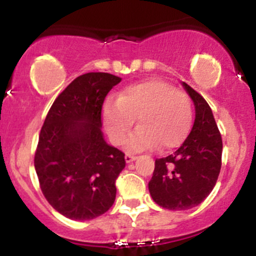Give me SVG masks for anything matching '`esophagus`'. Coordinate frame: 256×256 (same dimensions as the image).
<instances>
[{
    "label": "esophagus",
    "mask_w": 256,
    "mask_h": 256,
    "mask_svg": "<svg viewBox=\"0 0 256 256\" xmlns=\"http://www.w3.org/2000/svg\"><path fill=\"white\" fill-rule=\"evenodd\" d=\"M136 156H133V154H129V153L126 154V162H127V163H130V162L136 160Z\"/></svg>",
    "instance_id": "34e87169"
}]
</instances>
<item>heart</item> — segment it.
I'll return each mask as SVG.
<instances>
[{"label":"heart","mask_w":256,"mask_h":256,"mask_svg":"<svg viewBox=\"0 0 256 256\" xmlns=\"http://www.w3.org/2000/svg\"><path fill=\"white\" fill-rule=\"evenodd\" d=\"M138 118L140 126L127 142L129 150L179 146L188 136L193 110L188 96L173 84L149 80L128 86L117 100L103 107V122L110 140L122 146Z\"/></svg>","instance_id":"b5f03b06"}]
</instances>
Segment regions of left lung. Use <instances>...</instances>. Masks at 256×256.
<instances>
[{
    "label": "left lung",
    "mask_w": 256,
    "mask_h": 256,
    "mask_svg": "<svg viewBox=\"0 0 256 256\" xmlns=\"http://www.w3.org/2000/svg\"><path fill=\"white\" fill-rule=\"evenodd\" d=\"M196 106L190 133L176 153L156 159L149 193L158 206L186 210L199 206L215 186L222 168V142L206 100L183 82Z\"/></svg>",
    "instance_id": "obj_1"
}]
</instances>
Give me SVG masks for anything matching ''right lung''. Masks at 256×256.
Instances as JSON below:
<instances>
[{
	"instance_id": "1",
	"label": "right lung",
	"mask_w": 256,
	"mask_h": 256,
	"mask_svg": "<svg viewBox=\"0 0 256 256\" xmlns=\"http://www.w3.org/2000/svg\"><path fill=\"white\" fill-rule=\"evenodd\" d=\"M120 80L110 73H86L48 110L34 168L44 198L66 218L94 219L114 203L124 153L106 143L100 128L106 96Z\"/></svg>"
}]
</instances>
